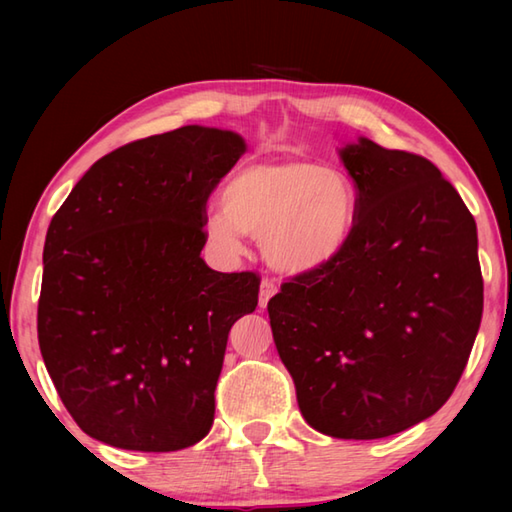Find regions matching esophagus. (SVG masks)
Masks as SVG:
<instances>
[{
  "mask_svg": "<svg viewBox=\"0 0 512 512\" xmlns=\"http://www.w3.org/2000/svg\"><path fill=\"white\" fill-rule=\"evenodd\" d=\"M279 292V286L275 284V279L264 277L262 279V286H259V308H266L268 301L273 299Z\"/></svg>",
  "mask_w": 512,
  "mask_h": 512,
  "instance_id": "34e87169",
  "label": "esophagus"
}]
</instances>
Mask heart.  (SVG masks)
I'll list each match as a JSON object with an SVG mask.
<instances>
[{"instance_id":"heart-1","label":"heart","mask_w":512,"mask_h":512,"mask_svg":"<svg viewBox=\"0 0 512 512\" xmlns=\"http://www.w3.org/2000/svg\"><path fill=\"white\" fill-rule=\"evenodd\" d=\"M358 195L345 173L310 160L264 158L239 167L222 189V209L204 231L222 253L237 255L244 235L262 237L281 273L308 275L343 255L356 226Z\"/></svg>"}]
</instances>
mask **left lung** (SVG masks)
Listing matches in <instances>:
<instances>
[{
    "label": "left lung",
    "instance_id": "8db88e82",
    "mask_svg": "<svg viewBox=\"0 0 512 512\" xmlns=\"http://www.w3.org/2000/svg\"><path fill=\"white\" fill-rule=\"evenodd\" d=\"M358 195L343 255L268 301L279 358L312 429L376 440L453 394L484 308L477 228L431 160L372 140L341 149Z\"/></svg>",
    "mask_w": 512,
    "mask_h": 512
}]
</instances>
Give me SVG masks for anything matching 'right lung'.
Returning <instances> with one entry per match:
<instances>
[{"label": "right lung", "instance_id": "add662e5", "mask_svg": "<svg viewBox=\"0 0 512 512\" xmlns=\"http://www.w3.org/2000/svg\"><path fill=\"white\" fill-rule=\"evenodd\" d=\"M244 151L242 136L200 125L134 140L54 213L37 334L88 436L167 453L211 431L228 332L255 310L259 275L206 266V200Z\"/></svg>", "mask_w": 512, "mask_h": 512}]
</instances>
